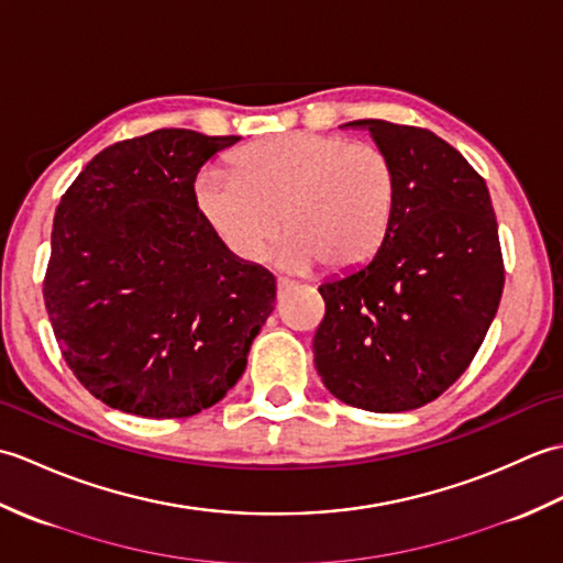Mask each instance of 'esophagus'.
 I'll list each match as a JSON object with an SVG mask.
<instances>
[{
  "mask_svg": "<svg viewBox=\"0 0 563 563\" xmlns=\"http://www.w3.org/2000/svg\"><path fill=\"white\" fill-rule=\"evenodd\" d=\"M288 285H292V280H290V278H278V290L288 288Z\"/></svg>",
  "mask_w": 563,
  "mask_h": 563,
  "instance_id": "34e87169",
  "label": "esophagus"
}]
</instances>
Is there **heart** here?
Listing matches in <instances>:
<instances>
[{"mask_svg": "<svg viewBox=\"0 0 563 563\" xmlns=\"http://www.w3.org/2000/svg\"><path fill=\"white\" fill-rule=\"evenodd\" d=\"M234 174L206 169L196 202L222 246L261 258L283 224L280 258L295 268L361 266L385 244L399 176L385 147L333 133H283L239 150Z\"/></svg>", "mask_w": 563, "mask_h": 563, "instance_id": "heart-1", "label": "heart"}]
</instances>
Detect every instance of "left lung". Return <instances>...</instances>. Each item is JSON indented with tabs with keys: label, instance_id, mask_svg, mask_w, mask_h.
I'll list each match as a JSON object with an SVG mask.
<instances>
[{
	"label": "left lung",
	"instance_id": "8db88e82",
	"mask_svg": "<svg viewBox=\"0 0 563 563\" xmlns=\"http://www.w3.org/2000/svg\"><path fill=\"white\" fill-rule=\"evenodd\" d=\"M397 166V208L365 266L319 285L314 365L343 404L399 413L460 379L496 317L506 271L486 181L426 128L353 121Z\"/></svg>",
	"mask_w": 563,
	"mask_h": 563
}]
</instances>
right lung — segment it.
I'll return each mask as SVG.
<instances>
[{"instance_id": "1", "label": "right lung", "mask_w": 563, "mask_h": 563, "mask_svg": "<svg viewBox=\"0 0 563 563\" xmlns=\"http://www.w3.org/2000/svg\"><path fill=\"white\" fill-rule=\"evenodd\" d=\"M236 140L162 128L115 142L59 200L43 300L65 363L111 409H210L273 312V275L234 258L196 202L200 166Z\"/></svg>"}]
</instances>
